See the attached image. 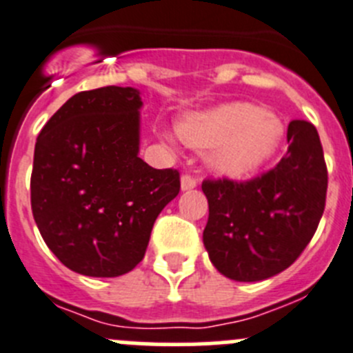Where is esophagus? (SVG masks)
Segmentation results:
<instances>
[{"label": "esophagus", "instance_id": "obj_1", "mask_svg": "<svg viewBox=\"0 0 353 353\" xmlns=\"http://www.w3.org/2000/svg\"><path fill=\"white\" fill-rule=\"evenodd\" d=\"M196 184H199V181H196L193 176H188V174H184V176L181 177V190H183V192L193 190V188H196Z\"/></svg>", "mask_w": 353, "mask_h": 353}]
</instances>
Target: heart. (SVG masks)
I'll return each mask as SVG.
<instances>
[{
	"mask_svg": "<svg viewBox=\"0 0 353 353\" xmlns=\"http://www.w3.org/2000/svg\"><path fill=\"white\" fill-rule=\"evenodd\" d=\"M179 134L195 150H212L210 167L226 177H245L261 169L284 139V125L251 102H228L188 114ZM170 141V136H165Z\"/></svg>",
	"mask_w": 353,
	"mask_h": 353,
	"instance_id": "heart-1",
	"label": "heart"
}]
</instances>
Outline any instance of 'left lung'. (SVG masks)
Listing matches in <instances>:
<instances>
[{"mask_svg":"<svg viewBox=\"0 0 353 353\" xmlns=\"http://www.w3.org/2000/svg\"><path fill=\"white\" fill-rule=\"evenodd\" d=\"M288 143L276 167L254 179L202 183L209 202L203 245L217 272L232 281L258 282L284 272L321 221L327 167L317 128L292 120Z\"/></svg>","mask_w":353,"mask_h":353,"instance_id":"8db88e82","label":"left lung"}]
</instances>
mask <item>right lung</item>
Returning <instances> with one entry per match:
<instances>
[{
    "instance_id": "right-lung-1",
    "label": "right lung",
    "mask_w": 353,
    "mask_h": 353,
    "mask_svg": "<svg viewBox=\"0 0 353 353\" xmlns=\"http://www.w3.org/2000/svg\"><path fill=\"white\" fill-rule=\"evenodd\" d=\"M141 108L137 88L80 92L36 139L32 216L72 272L118 276L136 268L158 214L179 193L177 170L139 158Z\"/></svg>"
}]
</instances>
